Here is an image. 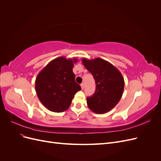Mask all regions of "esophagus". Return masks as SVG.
I'll return each instance as SVG.
<instances>
[{
  "label": "esophagus",
  "mask_w": 161,
  "mask_h": 161,
  "mask_svg": "<svg viewBox=\"0 0 161 161\" xmlns=\"http://www.w3.org/2000/svg\"><path fill=\"white\" fill-rule=\"evenodd\" d=\"M80 86H81V89H83L84 87H85V84H84V83H82V84L80 85Z\"/></svg>",
  "instance_id": "obj_1"
}]
</instances>
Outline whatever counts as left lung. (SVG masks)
Returning <instances> with one entry per match:
<instances>
[{"label": "left lung", "instance_id": "1", "mask_svg": "<svg viewBox=\"0 0 161 161\" xmlns=\"http://www.w3.org/2000/svg\"><path fill=\"white\" fill-rule=\"evenodd\" d=\"M82 62L93 76L96 84L95 92L86 98L87 105L94 113H107L119 103L122 97L124 77L116 67L102 58H82Z\"/></svg>", "mask_w": 161, "mask_h": 161}]
</instances>
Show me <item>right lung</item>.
Listing matches in <instances>:
<instances>
[{"label": "right lung", "mask_w": 161, "mask_h": 161, "mask_svg": "<svg viewBox=\"0 0 161 161\" xmlns=\"http://www.w3.org/2000/svg\"><path fill=\"white\" fill-rule=\"evenodd\" d=\"M77 61L75 58L58 57L39 72L36 79V91L41 103L48 110L57 113L67 110L76 92L81 90L72 72Z\"/></svg>", "instance_id": "1"}]
</instances>
